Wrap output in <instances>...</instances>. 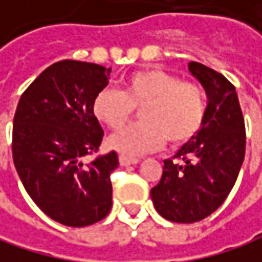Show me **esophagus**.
<instances>
[{"label": "esophagus", "instance_id": "esophagus-1", "mask_svg": "<svg viewBox=\"0 0 262 262\" xmlns=\"http://www.w3.org/2000/svg\"><path fill=\"white\" fill-rule=\"evenodd\" d=\"M138 163H140L138 158H130V157H124V155L119 157V164L121 166H132V164H138Z\"/></svg>", "mask_w": 262, "mask_h": 262}]
</instances>
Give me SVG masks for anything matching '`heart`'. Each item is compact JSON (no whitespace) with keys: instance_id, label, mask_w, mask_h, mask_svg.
<instances>
[{"instance_id":"heart-1","label":"heart","mask_w":262,"mask_h":262,"mask_svg":"<svg viewBox=\"0 0 262 262\" xmlns=\"http://www.w3.org/2000/svg\"><path fill=\"white\" fill-rule=\"evenodd\" d=\"M141 122L128 125L107 140V146L135 158L155 152L166 144H183L203 127L207 98L204 89L181 81L161 69H141L122 79V89H102L92 102L95 118L108 128L122 127L134 108H139Z\"/></svg>"}]
</instances>
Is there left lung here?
<instances>
[{
	"instance_id": "8db88e82",
	"label": "left lung",
	"mask_w": 262,
	"mask_h": 262,
	"mask_svg": "<svg viewBox=\"0 0 262 262\" xmlns=\"http://www.w3.org/2000/svg\"><path fill=\"white\" fill-rule=\"evenodd\" d=\"M207 95L200 132L173 160H166L161 181L150 190L157 212L173 223H196L212 215L229 196L246 155V127L235 85L221 73L189 62Z\"/></svg>"
}]
</instances>
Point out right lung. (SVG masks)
Masks as SVG:
<instances>
[{
  "instance_id": "right-lung-1",
  "label": "right lung",
  "mask_w": 262,
  "mask_h": 262,
  "mask_svg": "<svg viewBox=\"0 0 262 262\" xmlns=\"http://www.w3.org/2000/svg\"><path fill=\"white\" fill-rule=\"evenodd\" d=\"M108 75L99 64L58 61L26 89L15 112L12 154L19 180L49 218L69 227L95 224L112 209L116 152L82 164L102 141L92 102Z\"/></svg>"
}]
</instances>
